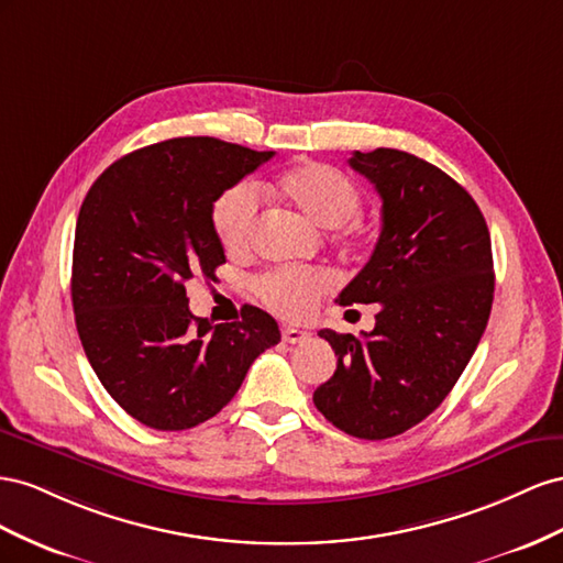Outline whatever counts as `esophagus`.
<instances>
[{
  "mask_svg": "<svg viewBox=\"0 0 563 563\" xmlns=\"http://www.w3.org/2000/svg\"><path fill=\"white\" fill-rule=\"evenodd\" d=\"M307 340H309V332L307 330H299L295 325H285L283 328V342H287V344H301V342H307Z\"/></svg>",
  "mask_w": 563,
  "mask_h": 563,
  "instance_id": "esophagus-1",
  "label": "esophagus"
}]
</instances>
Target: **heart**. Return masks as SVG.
<instances>
[{
    "label": "heart",
    "instance_id": "heart-1",
    "mask_svg": "<svg viewBox=\"0 0 563 563\" xmlns=\"http://www.w3.org/2000/svg\"><path fill=\"white\" fill-rule=\"evenodd\" d=\"M276 190L309 217L320 229H336L349 243L361 245L371 238V229L358 217L361 190L340 169L320 163H309L285 172ZM256 223H260V200L250 184L227 188L212 205V227L227 252L240 254L250 250ZM332 290V276L323 268H273L256 280V295L280 316L303 318L316 301Z\"/></svg>",
    "mask_w": 563,
    "mask_h": 563
}]
</instances>
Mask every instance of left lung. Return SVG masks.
<instances>
[{"label": "left lung", "mask_w": 563, "mask_h": 563, "mask_svg": "<svg viewBox=\"0 0 563 563\" xmlns=\"http://www.w3.org/2000/svg\"><path fill=\"white\" fill-rule=\"evenodd\" d=\"M349 165L379 192L382 233L336 301L379 313L363 336L318 332L336 371L313 404L349 437L382 441L437 410L474 356L493 307L490 233L470 192L422 157L377 148Z\"/></svg>", "instance_id": "obj_1"}]
</instances>
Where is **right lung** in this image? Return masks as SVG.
<instances>
[{
    "label": "right lung",
    "instance_id": "add662e5",
    "mask_svg": "<svg viewBox=\"0 0 563 563\" xmlns=\"http://www.w3.org/2000/svg\"><path fill=\"white\" fill-rule=\"evenodd\" d=\"M273 151L212 136L153 143L112 163L79 207L73 309L87 358L134 420L159 431L214 417L252 361L280 342L256 307L210 325L188 309L186 280L227 262L212 205Z\"/></svg>",
    "mask_w": 563,
    "mask_h": 563
}]
</instances>
